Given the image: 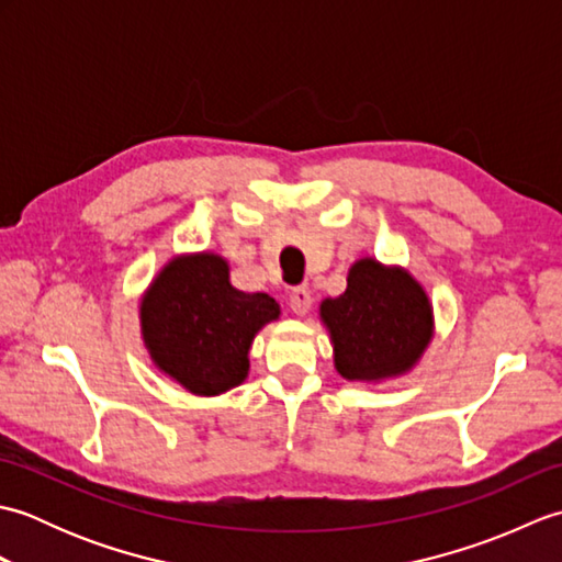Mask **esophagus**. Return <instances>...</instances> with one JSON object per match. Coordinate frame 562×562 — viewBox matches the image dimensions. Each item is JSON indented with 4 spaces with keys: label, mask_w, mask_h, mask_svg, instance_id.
Returning a JSON list of instances; mask_svg holds the SVG:
<instances>
[{
    "label": "esophagus",
    "mask_w": 562,
    "mask_h": 562,
    "mask_svg": "<svg viewBox=\"0 0 562 562\" xmlns=\"http://www.w3.org/2000/svg\"><path fill=\"white\" fill-rule=\"evenodd\" d=\"M312 304H314L312 292H308L306 288H294V290H292V294H290V306H292V312H294L296 316H306L308 308H312Z\"/></svg>",
    "instance_id": "obj_1"
}]
</instances>
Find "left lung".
<instances>
[{"label": "left lung", "instance_id": "1", "mask_svg": "<svg viewBox=\"0 0 562 562\" xmlns=\"http://www.w3.org/2000/svg\"><path fill=\"white\" fill-rule=\"evenodd\" d=\"M318 318L328 330L333 364L345 381L376 386L423 360L435 338V308L408 268L374 256L357 258L348 290L326 296Z\"/></svg>", "mask_w": 562, "mask_h": 562}]
</instances>
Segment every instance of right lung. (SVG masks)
I'll use <instances>...</instances> for the list:
<instances>
[{"label":"right lung","mask_w":562,"mask_h":562,"mask_svg":"<svg viewBox=\"0 0 562 562\" xmlns=\"http://www.w3.org/2000/svg\"><path fill=\"white\" fill-rule=\"evenodd\" d=\"M229 260L214 250L164 262L139 300V330L151 364L193 396H222L241 386L250 345L280 318L266 292L232 284Z\"/></svg>","instance_id":"1"}]
</instances>
